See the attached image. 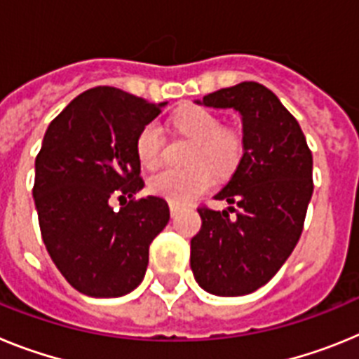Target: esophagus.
<instances>
[{"label": "esophagus", "instance_id": "34e87169", "mask_svg": "<svg viewBox=\"0 0 359 359\" xmlns=\"http://www.w3.org/2000/svg\"><path fill=\"white\" fill-rule=\"evenodd\" d=\"M169 208H170V215H172V217H176V215L180 214V207H177L176 203H170Z\"/></svg>", "mask_w": 359, "mask_h": 359}]
</instances>
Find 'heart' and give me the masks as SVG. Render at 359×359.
<instances>
[{
    "label": "heart",
    "instance_id": "heart-1",
    "mask_svg": "<svg viewBox=\"0 0 359 359\" xmlns=\"http://www.w3.org/2000/svg\"><path fill=\"white\" fill-rule=\"evenodd\" d=\"M174 128L198 140L190 169H163L149 180V187L156 196L170 203H187L207 192L215 182L214 169L226 170L241 156V138L223 123L215 113L203 106H187L172 116ZM163 129L156 120L147 122L136 136V156L145 169L158 167L163 158Z\"/></svg>",
    "mask_w": 359,
    "mask_h": 359
}]
</instances>
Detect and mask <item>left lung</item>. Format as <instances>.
<instances>
[{
    "label": "left lung",
    "instance_id": "1",
    "mask_svg": "<svg viewBox=\"0 0 359 359\" xmlns=\"http://www.w3.org/2000/svg\"><path fill=\"white\" fill-rule=\"evenodd\" d=\"M196 104L233 109L243 122V158L214 199L228 210L199 208L201 230L190 241L196 282L217 297L264 286L297 246L313 196V156L302 129L273 91L241 82Z\"/></svg>",
    "mask_w": 359,
    "mask_h": 359
}]
</instances>
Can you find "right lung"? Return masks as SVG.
<instances>
[{"label":"right lung","instance_id":"obj_1","mask_svg":"<svg viewBox=\"0 0 359 359\" xmlns=\"http://www.w3.org/2000/svg\"><path fill=\"white\" fill-rule=\"evenodd\" d=\"M165 106L100 86L73 98L44 133L34 183L41 236L79 293L116 298L144 280L149 246L170 212L158 196L133 199L144 189L136 136ZM116 191L132 199L120 211L109 205Z\"/></svg>","mask_w":359,"mask_h":359}]
</instances>
